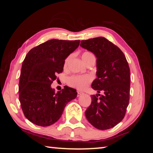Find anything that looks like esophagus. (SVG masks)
Here are the masks:
<instances>
[{"instance_id":"obj_1","label":"esophagus","mask_w":153,"mask_h":153,"mask_svg":"<svg viewBox=\"0 0 153 153\" xmlns=\"http://www.w3.org/2000/svg\"><path fill=\"white\" fill-rule=\"evenodd\" d=\"M82 94H84V93H83L82 92H80V91H78L77 92V97H79V96H81Z\"/></svg>"}]
</instances>
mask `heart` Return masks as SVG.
<instances>
[{
  "mask_svg": "<svg viewBox=\"0 0 153 153\" xmlns=\"http://www.w3.org/2000/svg\"><path fill=\"white\" fill-rule=\"evenodd\" d=\"M72 57L71 55H69L65 59L64 62V68H67L68 64ZM94 57L92 54L90 52H84L82 55V59L83 61L86 63L87 61H88L90 58ZM92 81V77L88 75L85 76H79V75H74L69 77L67 80L68 84L72 87L76 88L79 90H84L88 86L89 84Z\"/></svg>",
  "mask_w": 153,
  "mask_h": 153,
  "instance_id": "obj_1",
  "label": "heart"
}]
</instances>
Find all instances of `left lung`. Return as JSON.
Returning <instances> with one entry per match:
<instances>
[{
  "label": "left lung",
  "instance_id": "obj_1",
  "mask_svg": "<svg viewBox=\"0 0 153 153\" xmlns=\"http://www.w3.org/2000/svg\"><path fill=\"white\" fill-rule=\"evenodd\" d=\"M80 46L94 54L97 78L92 88L98 94L85 112L88 121L98 129L113 128L122 121L129 100L130 71L120 48L104 37L81 41ZM102 91L103 95L99 93ZM100 97L98 98V96Z\"/></svg>",
  "mask_w": 153,
  "mask_h": 153
}]
</instances>
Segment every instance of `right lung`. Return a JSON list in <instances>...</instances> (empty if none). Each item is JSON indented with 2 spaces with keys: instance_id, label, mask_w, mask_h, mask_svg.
Wrapping results in <instances>:
<instances>
[{
  "instance_id": "right-lung-1",
  "label": "right lung",
  "mask_w": 153,
  "mask_h": 153,
  "mask_svg": "<svg viewBox=\"0 0 153 153\" xmlns=\"http://www.w3.org/2000/svg\"><path fill=\"white\" fill-rule=\"evenodd\" d=\"M80 40H48L28 52L23 62L19 98L25 117L40 126H49L61 117L66 105L76 98V90L65 86L56 93L51 84L62 73L65 59Z\"/></svg>"
}]
</instances>
